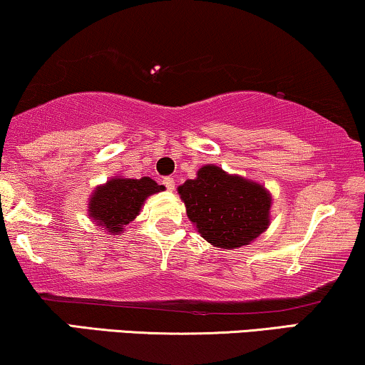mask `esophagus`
<instances>
[{
  "instance_id": "obj_1",
  "label": "esophagus",
  "mask_w": 365,
  "mask_h": 365,
  "mask_svg": "<svg viewBox=\"0 0 365 365\" xmlns=\"http://www.w3.org/2000/svg\"><path fill=\"white\" fill-rule=\"evenodd\" d=\"M162 184H164L165 190H168V191H174V187H175L174 178H164V179H162Z\"/></svg>"
}]
</instances>
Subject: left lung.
Returning <instances> with one entry per match:
<instances>
[{"mask_svg":"<svg viewBox=\"0 0 365 365\" xmlns=\"http://www.w3.org/2000/svg\"><path fill=\"white\" fill-rule=\"evenodd\" d=\"M178 192L200 235L220 249L249 245L271 223L269 191L218 165H203L196 179H187Z\"/></svg>","mask_w":365,"mask_h":365,"instance_id":"left-lung-1","label":"left lung"}]
</instances>
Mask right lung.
Instances as JSON below:
<instances>
[{"label":"right lung","mask_w":365,"mask_h":365,"mask_svg":"<svg viewBox=\"0 0 365 365\" xmlns=\"http://www.w3.org/2000/svg\"><path fill=\"white\" fill-rule=\"evenodd\" d=\"M159 191H164V186L150 178L128 179L115 175L106 184L98 186L89 197V218L115 235L123 232L125 225L140 213L143 201Z\"/></svg>","instance_id":"1"}]
</instances>
